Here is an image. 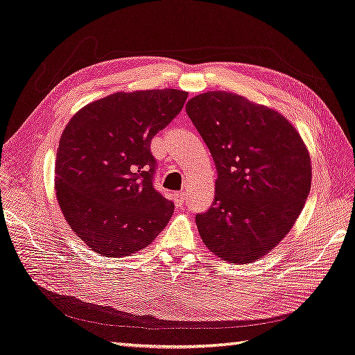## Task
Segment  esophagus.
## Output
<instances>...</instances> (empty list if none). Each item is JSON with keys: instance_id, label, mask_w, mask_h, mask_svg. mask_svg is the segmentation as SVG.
<instances>
[{"instance_id": "1", "label": "esophagus", "mask_w": 355, "mask_h": 355, "mask_svg": "<svg viewBox=\"0 0 355 355\" xmlns=\"http://www.w3.org/2000/svg\"><path fill=\"white\" fill-rule=\"evenodd\" d=\"M186 200H187L186 191H178V193H175V203H177V206H182V205H184Z\"/></svg>"}]
</instances>
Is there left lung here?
<instances>
[{"label": "left lung", "instance_id": "obj_1", "mask_svg": "<svg viewBox=\"0 0 355 355\" xmlns=\"http://www.w3.org/2000/svg\"><path fill=\"white\" fill-rule=\"evenodd\" d=\"M186 112L212 153L218 178L196 215L205 245L230 263H252L291 231L311 187V157L281 112L225 90L205 92Z\"/></svg>", "mask_w": 355, "mask_h": 355}]
</instances>
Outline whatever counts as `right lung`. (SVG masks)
Instances as JSON below:
<instances>
[{"label":"right lung","instance_id":"1","mask_svg":"<svg viewBox=\"0 0 355 355\" xmlns=\"http://www.w3.org/2000/svg\"><path fill=\"white\" fill-rule=\"evenodd\" d=\"M187 92H115L78 110L55 157V196L78 239L105 257L148 247L169 222L174 203L153 186L150 141L181 111Z\"/></svg>","mask_w":355,"mask_h":355}]
</instances>
